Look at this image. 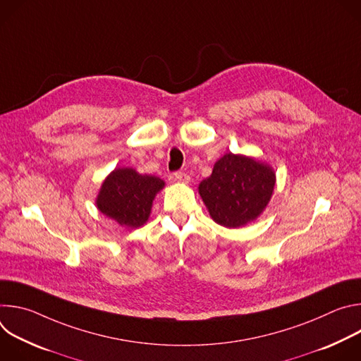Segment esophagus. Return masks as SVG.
Instances as JSON below:
<instances>
[{
  "label": "esophagus",
  "instance_id": "1",
  "mask_svg": "<svg viewBox=\"0 0 361 361\" xmlns=\"http://www.w3.org/2000/svg\"><path fill=\"white\" fill-rule=\"evenodd\" d=\"M174 178H176L178 183H181V184H188V181H190L188 174H185V173H183V171H177V173L174 174Z\"/></svg>",
  "mask_w": 361,
  "mask_h": 361
}]
</instances>
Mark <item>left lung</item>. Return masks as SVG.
Segmentation results:
<instances>
[{"mask_svg":"<svg viewBox=\"0 0 361 361\" xmlns=\"http://www.w3.org/2000/svg\"><path fill=\"white\" fill-rule=\"evenodd\" d=\"M274 187L276 171L267 163L227 152L200 183L198 194L217 224L240 228L263 214Z\"/></svg>","mask_w":361,"mask_h":361,"instance_id":"left-lung-1","label":"left lung"}]
</instances>
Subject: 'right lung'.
<instances>
[{
    "instance_id": "1",
    "label": "right lung",
    "mask_w": 361,
    "mask_h": 361,
    "mask_svg": "<svg viewBox=\"0 0 361 361\" xmlns=\"http://www.w3.org/2000/svg\"><path fill=\"white\" fill-rule=\"evenodd\" d=\"M164 185L160 177L140 174L130 167L114 169L102 181L95 205L121 227L138 228L148 221L152 201Z\"/></svg>"
}]
</instances>
